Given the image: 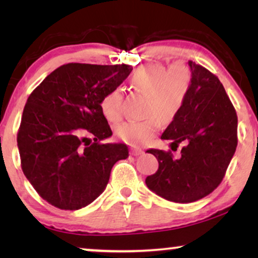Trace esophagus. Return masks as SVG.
I'll use <instances>...</instances> for the list:
<instances>
[{"mask_svg": "<svg viewBox=\"0 0 258 258\" xmlns=\"http://www.w3.org/2000/svg\"><path fill=\"white\" fill-rule=\"evenodd\" d=\"M130 154H132L133 156H139V155L143 154V150L139 149V148H132V149H130Z\"/></svg>", "mask_w": 258, "mask_h": 258, "instance_id": "obj_1", "label": "esophagus"}]
</instances>
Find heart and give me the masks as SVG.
Instances as JSON below:
<instances>
[{
	"mask_svg": "<svg viewBox=\"0 0 258 258\" xmlns=\"http://www.w3.org/2000/svg\"><path fill=\"white\" fill-rule=\"evenodd\" d=\"M130 83L137 91L148 96V118L123 123L116 129V135L132 146H146L160 132L162 122H172L182 110L191 88L192 74L189 67L182 63L169 69L161 64L146 66L133 74ZM100 105L108 121H119L123 114L121 89L108 91L102 97Z\"/></svg>",
	"mask_w": 258,
	"mask_h": 258,
	"instance_id": "obj_1",
	"label": "heart"
}]
</instances>
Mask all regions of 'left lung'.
Here are the masks:
<instances>
[{
	"mask_svg": "<svg viewBox=\"0 0 258 258\" xmlns=\"http://www.w3.org/2000/svg\"><path fill=\"white\" fill-rule=\"evenodd\" d=\"M192 83L182 110L162 134L171 141V149L184 143L181 155L149 149L158 161V169L148 176L151 191L176 203L199 201L217 188L236 147L237 115L217 76L189 61Z\"/></svg>",
	"mask_w": 258,
	"mask_h": 258,
	"instance_id": "8db88e82",
	"label": "left lung"
}]
</instances>
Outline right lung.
Segmentation results:
<instances>
[{
  "instance_id": "1",
  "label": "right lung",
  "mask_w": 258,
  "mask_h": 258,
  "mask_svg": "<svg viewBox=\"0 0 258 258\" xmlns=\"http://www.w3.org/2000/svg\"><path fill=\"white\" fill-rule=\"evenodd\" d=\"M132 70L128 64L68 63L28 97L17 133L21 167L49 204L87 207L104 191L116 162L129 156L124 143H100L112 135L100 104Z\"/></svg>"
}]
</instances>
